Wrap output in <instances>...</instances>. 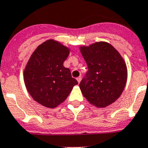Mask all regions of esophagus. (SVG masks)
<instances>
[{"label":"esophagus","mask_w":148,"mask_h":148,"mask_svg":"<svg viewBox=\"0 0 148 148\" xmlns=\"http://www.w3.org/2000/svg\"><path fill=\"white\" fill-rule=\"evenodd\" d=\"M76 79H77V81H78V83H80V82H81V81H82V77H81V76L78 77V78H77Z\"/></svg>","instance_id":"1"}]
</instances>
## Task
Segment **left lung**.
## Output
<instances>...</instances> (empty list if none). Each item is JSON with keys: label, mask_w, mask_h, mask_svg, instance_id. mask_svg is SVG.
<instances>
[{"label": "left lung", "mask_w": 148, "mask_h": 148, "mask_svg": "<svg viewBox=\"0 0 148 148\" xmlns=\"http://www.w3.org/2000/svg\"><path fill=\"white\" fill-rule=\"evenodd\" d=\"M80 51L88 67L79 84L89 103L105 108L115 102L122 93L127 78L126 63L113 46L99 41L81 46Z\"/></svg>", "instance_id": "left-lung-1"}]
</instances>
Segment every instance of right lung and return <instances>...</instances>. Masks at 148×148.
<instances>
[{
	"instance_id": "add662e5",
	"label": "right lung",
	"mask_w": 148,
	"mask_h": 148,
	"mask_svg": "<svg viewBox=\"0 0 148 148\" xmlns=\"http://www.w3.org/2000/svg\"><path fill=\"white\" fill-rule=\"evenodd\" d=\"M70 49L53 39L46 40L31 55L23 72L26 88L32 99L48 108L65 101L78 82L64 62Z\"/></svg>"
}]
</instances>
